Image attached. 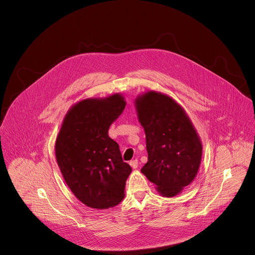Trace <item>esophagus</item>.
Returning a JSON list of instances; mask_svg holds the SVG:
<instances>
[{
  "label": "esophagus",
  "mask_w": 255,
  "mask_h": 255,
  "mask_svg": "<svg viewBox=\"0 0 255 255\" xmlns=\"http://www.w3.org/2000/svg\"><path fill=\"white\" fill-rule=\"evenodd\" d=\"M130 166L132 167V168H137L138 167V160L137 159H134V160H132V161H130Z\"/></svg>",
  "instance_id": "1"
}]
</instances>
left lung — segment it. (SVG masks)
<instances>
[{
  "instance_id": "8db88e82",
  "label": "left lung",
  "mask_w": 255,
  "mask_h": 255,
  "mask_svg": "<svg viewBox=\"0 0 255 255\" xmlns=\"http://www.w3.org/2000/svg\"><path fill=\"white\" fill-rule=\"evenodd\" d=\"M134 105L148 153L141 172L161 197H175L197 176L201 138L185 109L168 95L147 91L136 97Z\"/></svg>"
}]
</instances>
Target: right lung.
I'll list each match as a JSON object with an SVG mask.
<instances>
[{
  "instance_id": "1",
  "label": "right lung",
  "mask_w": 255,
  "mask_h": 255,
  "mask_svg": "<svg viewBox=\"0 0 255 255\" xmlns=\"http://www.w3.org/2000/svg\"><path fill=\"white\" fill-rule=\"evenodd\" d=\"M125 106L120 93L84 99L68 109L56 136L55 157L65 183L93 209L113 208L125 197L132 168L108 134Z\"/></svg>"
}]
</instances>
